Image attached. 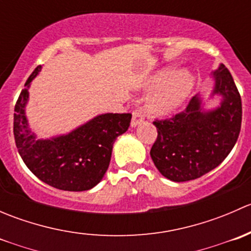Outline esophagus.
I'll use <instances>...</instances> for the list:
<instances>
[{
	"instance_id": "1",
	"label": "esophagus",
	"mask_w": 251,
	"mask_h": 251,
	"mask_svg": "<svg viewBox=\"0 0 251 251\" xmlns=\"http://www.w3.org/2000/svg\"><path fill=\"white\" fill-rule=\"evenodd\" d=\"M144 121V116L142 115V113L140 110H135L132 113V120H131V126L132 127H136V126L141 125L142 123Z\"/></svg>"
}]
</instances>
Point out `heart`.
I'll list each match as a JSON object with an SVG mask.
<instances>
[{
  "mask_svg": "<svg viewBox=\"0 0 251 251\" xmlns=\"http://www.w3.org/2000/svg\"><path fill=\"white\" fill-rule=\"evenodd\" d=\"M193 88L194 77L188 70H165L149 86V91L154 93L148 100L147 109L156 116L173 115L186 103Z\"/></svg>",
  "mask_w": 251,
  "mask_h": 251,
  "instance_id": "1",
  "label": "heart"
}]
</instances>
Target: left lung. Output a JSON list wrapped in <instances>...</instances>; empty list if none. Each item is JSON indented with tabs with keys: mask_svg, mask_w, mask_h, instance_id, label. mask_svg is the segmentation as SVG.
<instances>
[{
	"mask_svg": "<svg viewBox=\"0 0 251 251\" xmlns=\"http://www.w3.org/2000/svg\"><path fill=\"white\" fill-rule=\"evenodd\" d=\"M209 97L196 95L188 107L173 119L154 121L158 138L151 156L159 173L174 182L199 178L219 166L231 153L240 132L242 100L231 73L224 64L211 73ZM220 97L217 107L207 100Z\"/></svg>",
	"mask_w": 251,
	"mask_h": 251,
	"instance_id": "1",
	"label": "left lung"
}]
</instances>
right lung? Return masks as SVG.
<instances>
[{
	"label": "right lung",
	"instance_id": "right-lung-1",
	"mask_svg": "<svg viewBox=\"0 0 251 251\" xmlns=\"http://www.w3.org/2000/svg\"><path fill=\"white\" fill-rule=\"evenodd\" d=\"M41 72L34 70L14 108V138L25 165L37 178L57 189L88 191L102 181L109 166L113 144L130 126L131 114L105 113L68 133L37 138L26 118L29 88Z\"/></svg>",
	"mask_w": 251,
	"mask_h": 251
}]
</instances>
